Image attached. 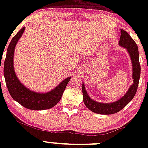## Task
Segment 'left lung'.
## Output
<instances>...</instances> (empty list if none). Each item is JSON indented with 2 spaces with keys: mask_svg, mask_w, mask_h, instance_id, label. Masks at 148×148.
<instances>
[{
  "mask_svg": "<svg viewBox=\"0 0 148 148\" xmlns=\"http://www.w3.org/2000/svg\"><path fill=\"white\" fill-rule=\"evenodd\" d=\"M119 45L127 49L130 53L133 67L134 84L131 86L126 94L118 101L111 103H103L95 101L88 96L87 92L83 84L82 92L84 94V102L86 106L94 113L99 114L108 115L118 113L127 106L134 98L138 89L139 79L140 76V65L139 62V54L138 46L131 37L127 32L121 29V35L120 37Z\"/></svg>",
  "mask_w": 148,
  "mask_h": 148,
  "instance_id": "8db88e82",
  "label": "left lung"
}]
</instances>
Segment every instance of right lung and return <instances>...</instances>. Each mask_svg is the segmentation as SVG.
Masks as SVG:
<instances>
[{
    "instance_id": "1",
    "label": "right lung",
    "mask_w": 148,
    "mask_h": 148,
    "mask_svg": "<svg viewBox=\"0 0 148 148\" xmlns=\"http://www.w3.org/2000/svg\"><path fill=\"white\" fill-rule=\"evenodd\" d=\"M24 30L25 27H23L14 35L7 50L4 62V76L6 86L12 97L25 108L36 111L49 109L56 105L60 101L71 77L64 79L53 90L42 94L30 90L21 84L15 74L13 57L15 46Z\"/></svg>"
}]
</instances>
